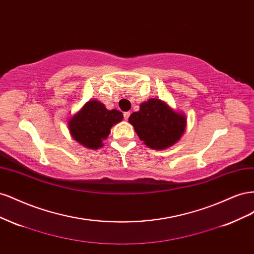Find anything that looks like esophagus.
<instances>
[{
	"label": "esophagus",
	"instance_id": "obj_1",
	"mask_svg": "<svg viewBox=\"0 0 254 254\" xmlns=\"http://www.w3.org/2000/svg\"><path fill=\"white\" fill-rule=\"evenodd\" d=\"M129 117H130V112H125V113H124V118H125V120H128V119H129Z\"/></svg>",
	"mask_w": 254,
	"mask_h": 254
}]
</instances>
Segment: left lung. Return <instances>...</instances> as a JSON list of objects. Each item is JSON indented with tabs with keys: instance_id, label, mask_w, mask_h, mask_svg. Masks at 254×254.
<instances>
[{
	"instance_id": "left-lung-1",
	"label": "left lung",
	"mask_w": 254,
	"mask_h": 254,
	"mask_svg": "<svg viewBox=\"0 0 254 254\" xmlns=\"http://www.w3.org/2000/svg\"><path fill=\"white\" fill-rule=\"evenodd\" d=\"M128 121L140 140L156 150L170 148L181 139L187 129L186 115L159 98L143 102L140 110L130 115Z\"/></svg>"
}]
</instances>
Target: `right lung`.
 I'll return each instance as SVG.
<instances>
[{"mask_svg": "<svg viewBox=\"0 0 254 254\" xmlns=\"http://www.w3.org/2000/svg\"><path fill=\"white\" fill-rule=\"evenodd\" d=\"M124 117L119 110H108L96 99L84 104L67 122V128L73 139L83 147L98 149L111 132V128L122 122Z\"/></svg>", "mask_w": 254, "mask_h": 254, "instance_id": "obj_1", "label": "right lung"}]
</instances>
